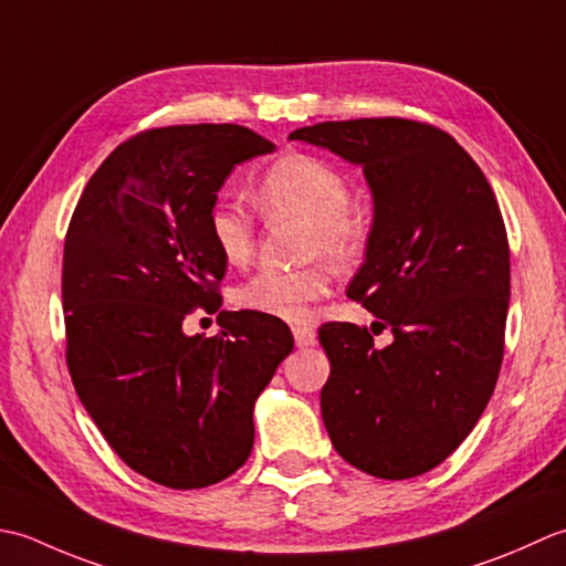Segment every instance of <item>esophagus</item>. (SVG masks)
Returning <instances> with one entry per match:
<instances>
[{
    "label": "esophagus",
    "mask_w": 566,
    "mask_h": 566,
    "mask_svg": "<svg viewBox=\"0 0 566 566\" xmlns=\"http://www.w3.org/2000/svg\"><path fill=\"white\" fill-rule=\"evenodd\" d=\"M293 337H295L297 347L303 349V347H310V344H315L317 332L310 325H297V327H293Z\"/></svg>",
    "instance_id": "34e87169"
}]
</instances>
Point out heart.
<instances>
[{
    "label": "heart",
    "instance_id": "obj_1",
    "mask_svg": "<svg viewBox=\"0 0 566 566\" xmlns=\"http://www.w3.org/2000/svg\"><path fill=\"white\" fill-rule=\"evenodd\" d=\"M253 205L269 219H303V253L307 259L325 256L332 263H349L368 241V219L361 207L352 202L349 178L325 158L285 154L273 160L253 188ZM207 232L229 266H244L251 261L256 227L241 205L217 202L207 219ZM329 283L327 261L293 271L261 269L237 287L234 303L249 313L303 322L310 305L327 295Z\"/></svg>",
    "mask_w": 566,
    "mask_h": 566
}]
</instances>
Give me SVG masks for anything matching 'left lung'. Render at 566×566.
I'll list each match as a JSON object with an SVG mask.
<instances>
[{"label": "left lung", "instance_id": "8db88e82", "mask_svg": "<svg viewBox=\"0 0 566 566\" xmlns=\"http://www.w3.org/2000/svg\"><path fill=\"white\" fill-rule=\"evenodd\" d=\"M349 164L374 192L366 261L347 295L394 342L327 322L322 420L334 449L366 474L420 476L454 452L486 410L503 361L511 249L486 176L447 132L378 117L291 134ZM376 334V332H374Z\"/></svg>", "mask_w": 566, "mask_h": 566}]
</instances>
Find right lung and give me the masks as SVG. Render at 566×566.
Instances as JSON below:
<instances>
[{
    "instance_id": "1",
    "label": "right lung",
    "mask_w": 566,
    "mask_h": 566,
    "mask_svg": "<svg viewBox=\"0 0 566 566\" xmlns=\"http://www.w3.org/2000/svg\"><path fill=\"white\" fill-rule=\"evenodd\" d=\"M239 124L160 126L132 136L90 178L63 249L65 361L77 398L136 474L168 489L232 476L253 447V402L293 352L279 317L217 313L227 261L207 219L241 160L271 154Z\"/></svg>"
}]
</instances>
